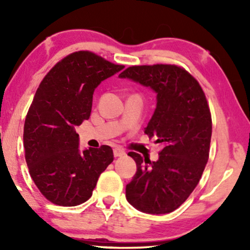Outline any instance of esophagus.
<instances>
[{"instance_id": "esophagus-1", "label": "esophagus", "mask_w": 250, "mask_h": 250, "mask_svg": "<svg viewBox=\"0 0 250 250\" xmlns=\"http://www.w3.org/2000/svg\"><path fill=\"white\" fill-rule=\"evenodd\" d=\"M124 155H125V151L123 149H121V148L114 149V156L115 157H122V156H124Z\"/></svg>"}]
</instances>
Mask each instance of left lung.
<instances>
[{"label": "left lung", "mask_w": 250, "mask_h": 250, "mask_svg": "<svg viewBox=\"0 0 250 250\" xmlns=\"http://www.w3.org/2000/svg\"><path fill=\"white\" fill-rule=\"evenodd\" d=\"M118 77L157 94L145 133L163 146L157 162L128 152L136 163V173L126 186V199L143 213H170L194 190L208 162L211 117L206 97L199 83L174 64L133 66Z\"/></svg>", "instance_id": "obj_1"}]
</instances>
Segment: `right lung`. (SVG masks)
<instances>
[{"label":"right lung","mask_w":250,"mask_h":250,"mask_svg":"<svg viewBox=\"0 0 250 250\" xmlns=\"http://www.w3.org/2000/svg\"><path fill=\"white\" fill-rule=\"evenodd\" d=\"M123 68L78 51L41 82L23 126V146L30 176L51 203L64 207L85 203L114 160L108 146L81 151L75 127L90 117L95 88Z\"/></svg>","instance_id":"1"}]
</instances>
